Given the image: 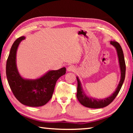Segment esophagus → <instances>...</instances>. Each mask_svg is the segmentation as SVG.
<instances>
[{
	"label": "esophagus",
	"instance_id": "esophagus-1",
	"mask_svg": "<svg viewBox=\"0 0 133 133\" xmlns=\"http://www.w3.org/2000/svg\"><path fill=\"white\" fill-rule=\"evenodd\" d=\"M67 70L68 71H73L75 72L76 70V67L73 65H71V66H69L67 68Z\"/></svg>",
	"mask_w": 133,
	"mask_h": 133
}]
</instances>
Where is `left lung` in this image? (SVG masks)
<instances>
[{
	"label": "left lung",
	"mask_w": 133,
	"mask_h": 133,
	"mask_svg": "<svg viewBox=\"0 0 133 133\" xmlns=\"http://www.w3.org/2000/svg\"><path fill=\"white\" fill-rule=\"evenodd\" d=\"M110 44H112L114 47H115L117 50V53L119 64H120L121 70L120 81L119 82V84L117 87L116 91L111 96L107 98L102 99V100H99V99L90 97L85 95L84 92L83 90L82 86V84H81L79 78L77 77V90L76 96H77L78 100L79 101L81 104L86 107L91 108V109H100V108H103L107 106L108 105H109L114 100V98L117 96L121 87H122L124 81L125 75V63L122 48H121L120 44L116 41H111L110 42Z\"/></svg>",
	"instance_id": "obj_1"
}]
</instances>
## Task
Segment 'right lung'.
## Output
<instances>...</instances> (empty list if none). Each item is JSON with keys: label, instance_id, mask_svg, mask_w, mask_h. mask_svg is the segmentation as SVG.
<instances>
[{"label": "right lung", "instance_id": "obj_1", "mask_svg": "<svg viewBox=\"0 0 133 133\" xmlns=\"http://www.w3.org/2000/svg\"><path fill=\"white\" fill-rule=\"evenodd\" d=\"M21 36L13 43L6 62V72L8 83L17 100L22 104L30 107L44 105L50 100L56 82L66 74L63 67L57 70H50L41 77L35 80L24 79L19 73L16 66V51L21 41Z\"/></svg>", "mask_w": 133, "mask_h": 133}]
</instances>
